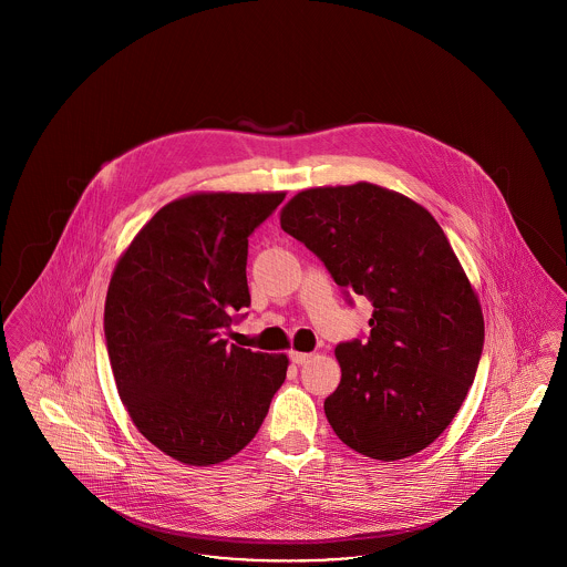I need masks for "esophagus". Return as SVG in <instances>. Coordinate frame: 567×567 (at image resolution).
I'll use <instances>...</instances> for the list:
<instances>
[{
	"label": "esophagus",
	"mask_w": 567,
	"mask_h": 567,
	"mask_svg": "<svg viewBox=\"0 0 567 567\" xmlns=\"http://www.w3.org/2000/svg\"><path fill=\"white\" fill-rule=\"evenodd\" d=\"M289 357H291V361H293V363L301 365V363H306L312 354H310V352L291 351L289 352Z\"/></svg>",
	"instance_id": "34e87169"
}]
</instances>
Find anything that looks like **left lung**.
<instances>
[{
    "instance_id": "8db88e82",
    "label": "left lung",
    "mask_w": 567,
    "mask_h": 567,
    "mask_svg": "<svg viewBox=\"0 0 567 567\" xmlns=\"http://www.w3.org/2000/svg\"><path fill=\"white\" fill-rule=\"evenodd\" d=\"M280 227L374 306L368 342L336 347L342 380L324 400L329 425L365 457L421 453L455 419L485 342L481 301L442 227L372 183L299 190Z\"/></svg>"
}]
</instances>
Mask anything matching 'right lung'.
I'll use <instances>...</instances> for the list:
<instances>
[{"label": "right lung", "instance_id": "1", "mask_svg": "<svg viewBox=\"0 0 567 567\" xmlns=\"http://www.w3.org/2000/svg\"><path fill=\"white\" fill-rule=\"evenodd\" d=\"M282 199V190L178 197L112 271L104 331L121 402L137 432L185 465L238 455L287 377V354L220 338L250 306L248 238Z\"/></svg>", "mask_w": 567, "mask_h": 567}]
</instances>
